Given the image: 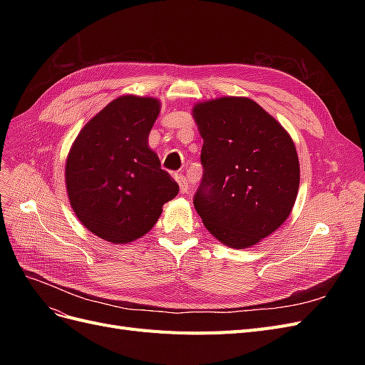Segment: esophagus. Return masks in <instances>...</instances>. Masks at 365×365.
<instances>
[{"instance_id":"esophagus-1","label":"esophagus","mask_w":365,"mask_h":365,"mask_svg":"<svg viewBox=\"0 0 365 365\" xmlns=\"http://www.w3.org/2000/svg\"><path fill=\"white\" fill-rule=\"evenodd\" d=\"M176 182H178V185H180V190H181V193H182V195L189 193V190H190V185H189V181H187V178H185L184 175H176Z\"/></svg>"}]
</instances>
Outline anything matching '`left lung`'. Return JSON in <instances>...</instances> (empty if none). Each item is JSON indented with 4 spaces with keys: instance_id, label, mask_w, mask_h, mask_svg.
<instances>
[{
    "instance_id": "obj_1",
    "label": "left lung",
    "mask_w": 365,
    "mask_h": 365,
    "mask_svg": "<svg viewBox=\"0 0 365 365\" xmlns=\"http://www.w3.org/2000/svg\"><path fill=\"white\" fill-rule=\"evenodd\" d=\"M204 175L195 208L220 244L244 250L272 235L292 212L300 163L291 135L248 97L196 103Z\"/></svg>"
}]
</instances>
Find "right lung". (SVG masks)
<instances>
[{"mask_svg":"<svg viewBox=\"0 0 365 365\" xmlns=\"http://www.w3.org/2000/svg\"><path fill=\"white\" fill-rule=\"evenodd\" d=\"M155 97L120 96L81 129L65 163L68 201L81 224L111 244H129L157 224L180 187L149 148Z\"/></svg>","mask_w":365,"mask_h":365,"instance_id":"add662e5","label":"right lung"}]
</instances>
